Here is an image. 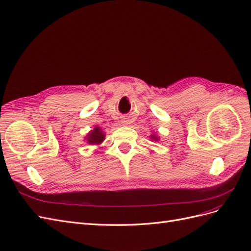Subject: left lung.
I'll return each mask as SVG.
<instances>
[{
  "mask_svg": "<svg viewBox=\"0 0 251 251\" xmlns=\"http://www.w3.org/2000/svg\"><path fill=\"white\" fill-rule=\"evenodd\" d=\"M152 139H153V140H155V141L157 140V138H156V137H152Z\"/></svg>",
  "mask_w": 251,
  "mask_h": 251,
  "instance_id": "left-lung-1",
  "label": "left lung"
}]
</instances>
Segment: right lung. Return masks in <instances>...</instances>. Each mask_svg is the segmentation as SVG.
<instances>
[{"mask_svg": "<svg viewBox=\"0 0 251 251\" xmlns=\"http://www.w3.org/2000/svg\"><path fill=\"white\" fill-rule=\"evenodd\" d=\"M104 138L105 135L103 131L100 129L99 127H96L95 129L87 135V142L90 143V144H100L102 141H104Z\"/></svg>", "mask_w": 251, "mask_h": 251, "instance_id": "1", "label": "right lung"}]
</instances>
